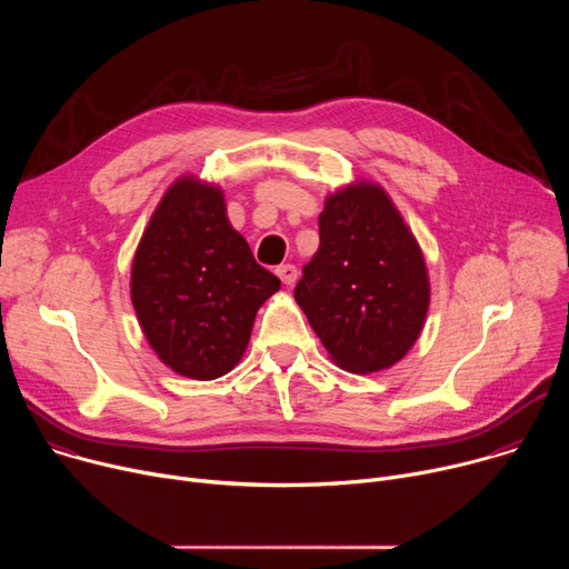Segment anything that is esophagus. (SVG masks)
<instances>
[{"label":"esophagus","instance_id":"1","mask_svg":"<svg viewBox=\"0 0 569 569\" xmlns=\"http://www.w3.org/2000/svg\"><path fill=\"white\" fill-rule=\"evenodd\" d=\"M277 277L281 279L283 286H292L297 281V268L290 266V263L288 266H279L277 268Z\"/></svg>","mask_w":569,"mask_h":569}]
</instances>
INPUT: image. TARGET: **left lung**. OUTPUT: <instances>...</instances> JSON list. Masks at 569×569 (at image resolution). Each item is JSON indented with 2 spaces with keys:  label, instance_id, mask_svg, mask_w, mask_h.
Here are the masks:
<instances>
[{
  "label": "left lung",
  "instance_id": "8db88e82",
  "mask_svg": "<svg viewBox=\"0 0 569 569\" xmlns=\"http://www.w3.org/2000/svg\"><path fill=\"white\" fill-rule=\"evenodd\" d=\"M295 299L331 360L351 373L389 369L415 347L430 308L428 266L378 182L356 180L323 200L319 248Z\"/></svg>",
  "mask_w": 569,
  "mask_h": 569
}]
</instances>
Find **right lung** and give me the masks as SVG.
<instances>
[{
    "mask_svg": "<svg viewBox=\"0 0 569 569\" xmlns=\"http://www.w3.org/2000/svg\"><path fill=\"white\" fill-rule=\"evenodd\" d=\"M281 281L227 218L218 184L180 176L154 207L130 270V299L157 358L213 380L246 353L259 308Z\"/></svg>",
    "mask_w": 569,
    "mask_h": 569,
    "instance_id": "obj_1",
    "label": "right lung"
}]
</instances>
